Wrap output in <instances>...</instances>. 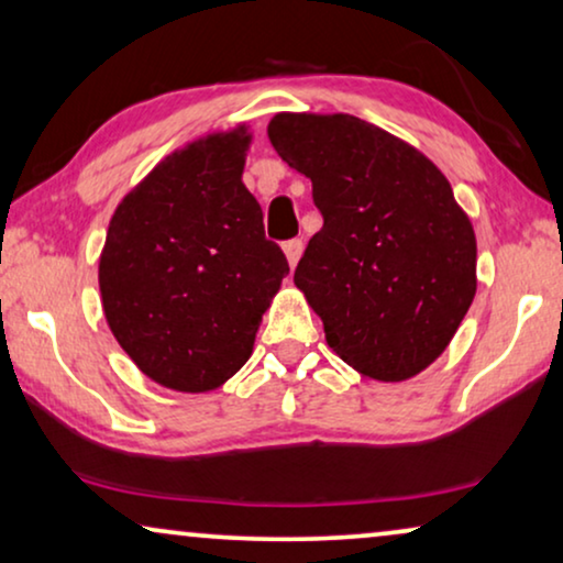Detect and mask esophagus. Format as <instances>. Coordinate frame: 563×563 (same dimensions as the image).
<instances>
[{
    "label": "esophagus",
    "mask_w": 563,
    "mask_h": 563,
    "mask_svg": "<svg viewBox=\"0 0 563 563\" xmlns=\"http://www.w3.org/2000/svg\"><path fill=\"white\" fill-rule=\"evenodd\" d=\"M284 249V256H287V261H289V266L295 268L297 266V261H299V256H302V241H299V238H295V241H287L282 245Z\"/></svg>",
    "instance_id": "esophagus-1"
}]
</instances>
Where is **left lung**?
I'll return each instance as SVG.
<instances>
[{
  "instance_id": "left-lung-1",
  "label": "left lung",
  "mask_w": 563,
  "mask_h": 563,
  "mask_svg": "<svg viewBox=\"0 0 563 563\" xmlns=\"http://www.w3.org/2000/svg\"><path fill=\"white\" fill-rule=\"evenodd\" d=\"M282 161L312 181L320 233L295 284L325 341L376 382H405L445 351L476 295V238L433 161L353 114L282 112Z\"/></svg>"
}]
</instances>
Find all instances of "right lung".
Segmentation results:
<instances>
[{
  "mask_svg": "<svg viewBox=\"0 0 563 563\" xmlns=\"http://www.w3.org/2000/svg\"><path fill=\"white\" fill-rule=\"evenodd\" d=\"M251 133L238 125L166 156L114 210L99 256L107 325L161 387L210 391L253 353L289 274L245 189Z\"/></svg>",
  "mask_w": 563,
  "mask_h": 563,
  "instance_id": "obj_1",
  "label": "right lung"
}]
</instances>
